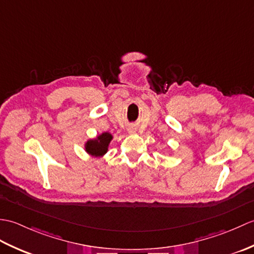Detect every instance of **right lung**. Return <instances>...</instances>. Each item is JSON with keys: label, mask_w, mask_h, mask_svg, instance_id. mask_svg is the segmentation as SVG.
<instances>
[{"label": "right lung", "mask_w": 254, "mask_h": 254, "mask_svg": "<svg viewBox=\"0 0 254 254\" xmlns=\"http://www.w3.org/2000/svg\"><path fill=\"white\" fill-rule=\"evenodd\" d=\"M112 139V135L110 133H102L96 139H89V141L86 143V152L88 154L96 156H102L107 153L108 150V145H109L110 141Z\"/></svg>", "instance_id": "1"}]
</instances>
